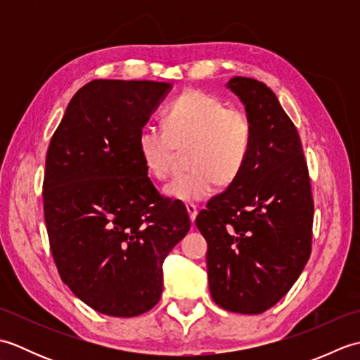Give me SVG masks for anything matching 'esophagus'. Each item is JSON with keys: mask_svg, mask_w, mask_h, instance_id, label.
Here are the masks:
<instances>
[{"mask_svg": "<svg viewBox=\"0 0 360 360\" xmlns=\"http://www.w3.org/2000/svg\"><path fill=\"white\" fill-rule=\"evenodd\" d=\"M186 207H187V212H188L190 221H192V223H195L196 215H198V209H196V205H195V204H187Z\"/></svg>", "mask_w": 360, "mask_h": 360, "instance_id": "34e87169", "label": "esophagus"}]
</instances>
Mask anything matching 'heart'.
Here are the masks:
<instances>
[{
  "instance_id": "1",
  "label": "heart",
  "mask_w": 360,
  "mask_h": 360,
  "mask_svg": "<svg viewBox=\"0 0 360 360\" xmlns=\"http://www.w3.org/2000/svg\"><path fill=\"white\" fill-rule=\"evenodd\" d=\"M164 129L142 128L137 151L156 179L170 174L178 151H186L190 170L164 187L174 201L198 202L240 178L254 143V124L246 111L198 89L182 93L167 106Z\"/></svg>"
}]
</instances>
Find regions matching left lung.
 Masks as SVG:
<instances>
[{"mask_svg": "<svg viewBox=\"0 0 360 360\" xmlns=\"http://www.w3.org/2000/svg\"><path fill=\"white\" fill-rule=\"evenodd\" d=\"M254 124V143L240 178L196 217L207 241L213 302L262 314L288 294L311 255L312 201L307 159L292 120L263 82L233 77Z\"/></svg>", "mask_w": 360, "mask_h": 360, "instance_id": "obj_1", "label": "left lung"}]
</instances>
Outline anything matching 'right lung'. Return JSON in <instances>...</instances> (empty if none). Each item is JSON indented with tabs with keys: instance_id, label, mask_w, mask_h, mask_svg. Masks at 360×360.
<instances>
[{
	"instance_id": "obj_1",
	"label": "right lung",
	"mask_w": 360,
	"mask_h": 360,
	"mask_svg": "<svg viewBox=\"0 0 360 360\" xmlns=\"http://www.w3.org/2000/svg\"><path fill=\"white\" fill-rule=\"evenodd\" d=\"M170 88L86 83L46 155L43 209L53 262L74 295L106 316L155 307L164 259L190 229L186 205L158 192L137 151V134Z\"/></svg>"
}]
</instances>
